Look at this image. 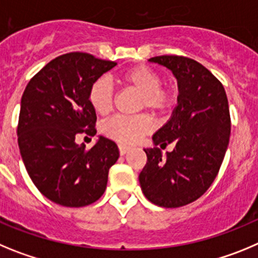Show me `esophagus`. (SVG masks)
<instances>
[{"instance_id":"34e87169","label":"esophagus","mask_w":258,"mask_h":258,"mask_svg":"<svg viewBox=\"0 0 258 258\" xmlns=\"http://www.w3.org/2000/svg\"><path fill=\"white\" fill-rule=\"evenodd\" d=\"M128 148H126V146H123V145H119V154L120 155H124V154H127V153H128Z\"/></svg>"}]
</instances>
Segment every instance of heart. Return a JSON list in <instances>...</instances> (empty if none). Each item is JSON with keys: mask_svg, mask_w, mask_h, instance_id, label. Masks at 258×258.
Instances as JSON below:
<instances>
[{"mask_svg": "<svg viewBox=\"0 0 258 258\" xmlns=\"http://www.w3.org/2000/svg\"><path fill=\"white\" fill-rule=\"evenodd\" d=\"M120 83L140 92L139 109L148 108L155 114H164L171 110L177 99L172 86L161 85L162 77L154 69L136 66L120 74ZM115 90L112 81L100 77L92 82L89 90V101L97 114L106 115L114 106ZM153 130V120L148 114L115 115L106 120L101 131L106 138L120 145H135Z\"/></svg>", "mask_w": 258, "mask_h": 258, "instance_id": "heart-1", "label": "heart"}]
</instances>
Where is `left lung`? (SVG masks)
I'll list each match as a JSON object with an SVG mask.
<instances>
[{"instance_id": "left-lung-1", "label": "left lung", "mask_w": 258, "mask_h": 258, "mask_svg": "<svg viewBox=\"0 0 258 258\" xmlns=\"http://www.w3.org/2000/svg\"><path fill=\"white\" fill-rule=\"evenodd\" d=\"M172 72L178 83L177 106L171 119L153 135L154 148L144 149L139 175L144 196L164 208L201 198L216 178L230 138V112L224 86L201 62L177 55L150 57ZM175 148L161 155L157 145Z\"/></svg>"}]
</instances>
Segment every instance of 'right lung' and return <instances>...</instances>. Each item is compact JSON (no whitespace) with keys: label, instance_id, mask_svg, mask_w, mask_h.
<instances>
[{"label":"right lung","instance_id":"obj_1","mask_svg":"<svg viewBox=\"0 0 258 258\" xmlns=\"http://www.w3.org/2000/svg\"><path fill=\"white\" fill-rule=\"evenodd\" d=\"M117 66L86 52L60 55L29 81L22 96L18 144L37 189L64 207H83L106 189L119 150L100 136L91 149L77 145L81 134H96L89 101L92 82Z\"/></svg>","mask_w":258,"mask_h":258}]
</instances>
